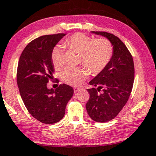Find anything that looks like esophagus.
<instances>
[{
	"label": "esophagus",
	"mask_w": 156,
	"mask_h": 156,
	"mask_svg": "<svg viewBox=\"0 0 156 156\" xmlns=\"http://www.w3.org/2000/svg\"><path fill=\"white\" fill-rule=\"evenodd\" d=\"M80 87H74V92L75 93H77V92L80 91Z\"/></svg>",
	"instance_id": "esophagus-1"
}]
</instances>
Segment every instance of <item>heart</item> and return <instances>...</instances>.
<instances>
[{
    "mask_svg": "<svg viewBox=\"0 0 156 156\" xmlns=\"http://www.w3.org/2000/svg\"><path fill=\"white\" fill-rule=\"evenodd\" d=\"M63 46L80 53V61L93 74L101 72L111 59L113 46L106 38L93 39L87 34L76 32L63 41ZM51 60L55 69L62 68L63 64V48L55 46L51 53ZM88 71L83 67H69L63 71V81L72 85H80L87 76Z\"/></svg>",
    "mask_w": 156,
    "mask_h": 156,
    "instance_id": "obj_1",
    "label": "heart"
}]
</instances>
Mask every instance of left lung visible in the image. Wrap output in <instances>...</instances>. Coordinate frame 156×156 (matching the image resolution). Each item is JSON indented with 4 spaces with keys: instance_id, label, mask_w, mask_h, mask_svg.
I'll return each instance as SVG.
<instances>
[{
    "instance_id": "8db88e82",
    "label": "left lung",
    "mask_w": 156,
    "mask_h": 156,
    "mask_svg": "<svg viewBox=\"0 0 156 156\" xmlns=\"http://www.w3.org/2000/svg\"><path fill=\"white\" fill-rule=\"evenodd\" d=\"M107 38L113 46V55L107 66L89 82L90 99L86 109L97 122H107L122 111L130 96L134 78L133 58L126 46L118 37L105 32H91ZM101 89L103 93L99 94Z\"/></svg>"
}]
</instances>
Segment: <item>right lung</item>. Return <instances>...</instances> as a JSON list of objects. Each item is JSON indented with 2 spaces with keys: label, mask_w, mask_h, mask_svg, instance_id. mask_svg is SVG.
Wrapping results in <instances>:
<instances>
[{
  "label": "right lung",
  "mask_w": 156,
  "mask_h": 156,
  "mask_svg": "<svg viewBox=\"0 0 156 156\" xmlns=\"http://www.w3.org/2000/svg\"><path fill=\"white\" fill-rule=\"evenodd\" d=\"M65 35L60 33L36 38L25 47L19 58L16 79L20 95L30 114L45 124L63 119L74 94L73 88L66 84L55 90L47 87L54 72L52 51Z\"/></svg>",
  "instance_id": "obj_1"
}]
</instances>
